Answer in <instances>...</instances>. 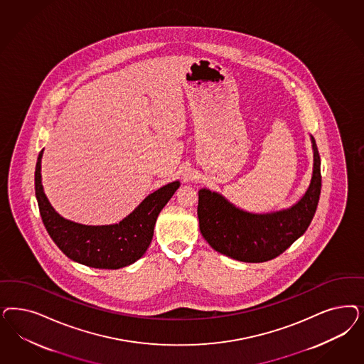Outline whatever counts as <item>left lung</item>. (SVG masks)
Returning a JSON list of instances; mask_svg holds the SVG:
<instances>
[{
	"instance_id": "obj_1",
	"label": "left lung",
	"mask_w": 364,
	"mask_h": 364,
	"mask_svg": "<svg viewBox=\"0 0 364 364\" xmlns=\"http://www.w3.org/2000/svg\"><path fill=\"white\" fill-rule=\"evenodd\" d=\"M314 171L304 196L289 209L256 214L235 208L223 196L200 188L198 220L203 238L214 250L244 262H264L280 256L304 235L316 213L321 190L320 155L311 136Z\"/></svg>"
}]
</instances>
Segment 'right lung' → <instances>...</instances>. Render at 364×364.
Returning a JSON list of instances; mask_svg holds the SVG:
<instances>
[{
    "label": "right lung",
    "instance_id": "add662e5",
    "mask_svg": "<svg viewBox=\"0 0 364 364\" xmlns=\"http://www.w3.org/2000/svg\"><path fill=\"white\" fill-rule=\"evenodd\" d=\"M41 158L43 151L36 164L35 190L44 226L67 257L91 268L119 269L139 259L153 240L159 213L181 185L176 181L158 188L119 223L82 225L63 218L49 203L41 183Z\"/></svg>",
    "mask_w": 364,
    "mask_h": 364
}]
</instances>
